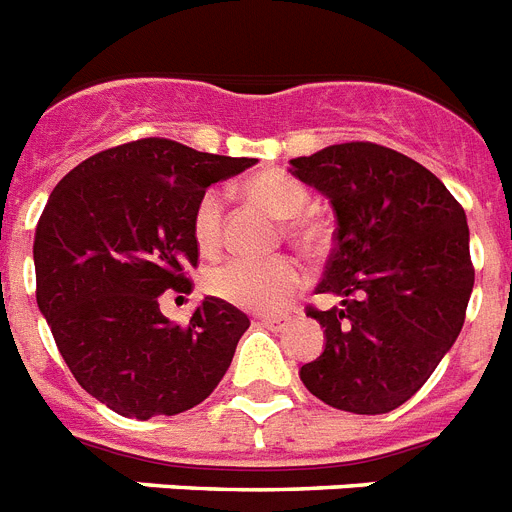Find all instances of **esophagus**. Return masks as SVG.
I'll use <instances>...</instances> for the list:
<instances>
[{"label": "esophagus", "mask_w": 512, "mask_h": 512, "mask_svg": "<svg viewBox=\"0 0 512 512\" xmlns=\"http://www.w3.org/2000/svg\"><path fill=\"white\" fill-rule=\"evenodd\" d=\"M260 325H263V328H270V330H283L286 325H289V320H286V317L273 315V317H263V320H260Z\"/></svg>", "instance_id": "1"}]
</instances>
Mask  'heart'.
Segmentation results:
<instances>
[{
    "label": "heart",
    "instance_id": "heart-1",
    "mask_svg": "<svg viewBox=\"0 0 512 512\" xmlns=\"http://www.w3.org/2000/svg\"><path fill=\"white\" fill-rule=\"evenodd\" d=\"M244 195L263 205L276 218L286 221V236L299 249L315 255L325 247L328 229L315 216H304L302 210L309 203V192L294 176L283 171H263L249 176L242 184ZM192 236L203 255H213L223 239V195L218 190H208L195 208L192 216ZM304 283L302 265L294 257L278 255L270 260H226L205 273V291L221 302L234 304L249 312H273L289 302L294 291Z\"/></svg>",
    "mask_w": 512,
    "mask_h": 512
}]
</instances>
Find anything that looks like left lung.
I'll list each match as a JSON object with an SVG mask.
<instances>
[{
    "instance_id": "left-lung-1",
    "label": "left lung",
    "mask_w": 512,
    "mask_h": 512,
    "mask_svg": "<svg viewBox=\"0 0 512 512\" xmlns=\"http://www.w3.org/2000/svg\"><path fill=\"white\" fill-rule=\"evenodd\" d=\"M291 174L328 197L333 252L317 291L336 294L325 351L299 377L351 414H388L435 372L466 320L474 289L461 203L422 163L377 143H341L291 158Z\"/></svg>"
}]
</instances>
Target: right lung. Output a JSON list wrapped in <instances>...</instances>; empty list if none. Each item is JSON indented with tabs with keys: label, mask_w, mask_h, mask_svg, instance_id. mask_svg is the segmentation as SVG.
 <instances>
[{
	"label": "right lung",
	"mask_w": 512,
	"mask_h": 512,
	"mask_svg": "<svg viewBox=\"0 0 512 512\" xmlns=\"http://www.w3.org/2000/svg\"><path fill=\"white\" fill-rule=\"evenodd\" d=\"M252 163L145 137L90 156L51 192L33 242L38 309L75 380L111 411L182 414L226 375L249 317L205 296L174 325L158 299L190 294L197 203Z\"/></svg>",
	"instance_id": "right-lung-1"
}]
</instances>
